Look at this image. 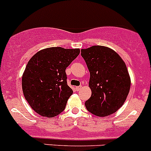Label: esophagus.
Masks as SVG:
<instances>
[{"instance_id":"esophagus-1","label":"esophagus","mask_w":151,"mask_h":151,"mask_svg":"<svg viewBox=\"0 0 151 151\" xmlns=\"http://www.w3.org/2000/svg\"><path fill=\"white\" fill-rule=\"evenodd\" d=\"M81 88H82V86H76V91H80L81 89Z\"/></svg>"}]
</instances>
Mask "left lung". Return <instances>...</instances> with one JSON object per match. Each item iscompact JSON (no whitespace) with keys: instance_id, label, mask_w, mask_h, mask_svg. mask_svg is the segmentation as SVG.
<instances>
[{"instance_id":"obj_1","label":"left lung","mask_w":151,"mask_h":151,"mask_svg":"<svg viewBox=\"0 0 151 151\" xmlns=\"http://www.w3.org/2000/svg\"><path fill=\"white\" fill-rule=\"evenodd\" d=\"M81 52L90 73L91 90L85 106L97 116H110L122 106L129 91L131 80L125 63L106 46H93Z\"/></svg>"}]
</instances>
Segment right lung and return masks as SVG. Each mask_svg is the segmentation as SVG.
Masks as SVG:
<instances>
[{
  "label": "right lung",
  "instance_id": "obj_1",
  "mask_svg": "<svg viewBox=\"0 0 151 151\" xmlns=\"http://www.w3.org/2000/svg\"><path fill=\"white\" fill-rule=\"evenodd\" d=\"M79 53V49L51 47L39 51L29 60L22 86L25 99L37 113L52 118L65 110L73 94L65 70Z\"/></svg>",
  "mask_w": 151,
  "mask_h": 151
}]
</instances>
